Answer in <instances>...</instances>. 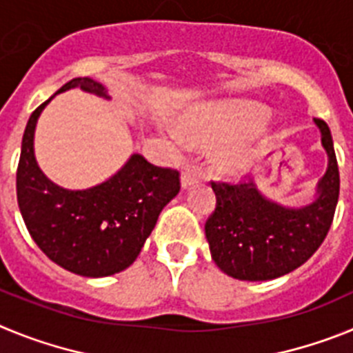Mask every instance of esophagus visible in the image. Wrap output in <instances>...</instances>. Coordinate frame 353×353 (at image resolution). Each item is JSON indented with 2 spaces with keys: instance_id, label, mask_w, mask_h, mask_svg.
<instances>
[{
  "instance_id": "34e87169",
  "label": "esophagus",
  "mask_w": 353,
  "mask_h": 353,
  "mask_svg": "<svg viewBox=\"0 0 353 353\" xmlns=\"http://www.w3.org/2000/svg\"><path fill=\"white\" fill-rule=\"evenodd\" d=\"M198 173H196V171H192V170H185L182 173V179H180V182H182V187L183 189H189V187L191 185H194L196 182H198Z\"/></svg>"
}]
</instances>
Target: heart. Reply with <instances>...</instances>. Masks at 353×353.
Here are the masks:
<instances>
[{"mask_svg":"<svg viewBox=\"0 0 353 353\" xmlns=\"http://www.w3.org/2000/svg\"><path fill=\"white\" fill-rule=\"evenodd\" d=\"M267 118L258 105H217L199 109L185 118L187 129L199 141H217L214 159L223 170L239 171L248 162L258 127ZM166 136L171 145L183 148L187 136L179 127H168Z\"/></svg>","mask_w":353,"mask_h":353,"instance_id":"obj_1","label":"heart"}]
</instances>
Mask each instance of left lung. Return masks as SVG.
I'll return each instance as SVG.
<instances>
[{
  "label": "left lung",
  "instance_id": "8db88e82",
  "mask_svg": "<svg viewBox=\"0 0 353 353\" xmlns=\"http://www.w3.org/2000/svg\"><path fill=\"white\" fill-rule=\"evenodd\" d=\"M314 123L329 166L310 205H277L252 182H212L217 203L205 223V235L212 260L228 276L242 281L276 279L299 269L325 240L339 198V170L329 125L320 118Z\"/></svg>",
  "mask_w": 353,
  "mask_h": 353
}]
</instances>
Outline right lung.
I'll return each instance as SVG.
<instances>
[{
    "label": "right lung",
    "mask_w": 353,
    "mask_h": 353,
    "mask_svg": "<svg viewBox=\"0 0 353 353\" xmlns=\"http://www.w3.org/2000/svg\"><path fill=\"white\" fill-rule=\"evenodd\" d=\"M70 88L109 99L104 86L90 77L68 81L56 93ZM49 101L31 113L23 136L17 203L24 224L46 256L68 272L84 277L121 272L138 258L162 208L179 194L180 173L134 154L101 185L84 191L56 185L40 171L33 154L37 120Z\"/></svg>",
    "instance_id": "add662e5"
}]
</instances>
